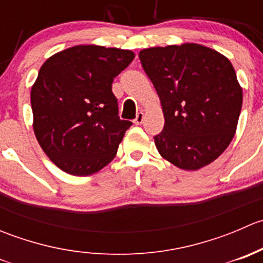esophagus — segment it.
Here are the masks:
<instances>
[{
    "label": "esophagus",
    "instance_id": "1",
    "mask_svg": "<svg viewBox=\"0 0 263 263\" xmlns=\"http://www.w3.org/2000/svg\"><path fill=\"white\" fill-rule=\"evenodd\" d=\"M142 122H144V113L142 112H139L136 115V118L134 119V123L135 124H141Z\"/></svg>",
    "mask_w": 263,
    "mask_h": 263
}]
</instances>
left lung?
<instances>
[{"label": "left lung", "mask_w": 263, "mask_h": 263, "mask_svg": "<svg viewBox=\"0 0 263 263\" xmlns=\"http://www.w3.org/2000/svg\"><path fill=\"white\" fill-rule=\"evenodd\" d=\"M139 57L165 118L154 136L160 155L185 171L210 164L229 146L242 109L230 61L195 43L147 48Z\"/></svg>", "instance_id": "obj_1"}]
</instances>
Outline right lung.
Wrapping results in <instances>:
<instances>
[{
	"instance_id": "1",
	"label": "right lung",
	"mask_w": 263,
	"mask_h": 263,
	"mask_svg": "<svg viewBox=\"0 0 263 263\" xmlns=\"http://www.w3.org/2000/svg\"><path fill=\"white\" fill-rule=\"evenodd\" d=\"M134 52L76 46L48 58L31 87L34 132L60 169L90 176L113 160L132 126L118 116L112 82Z\"/></svg>"
}]
</instances>
